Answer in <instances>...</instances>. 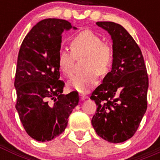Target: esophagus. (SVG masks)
Masks as SVG:
<instances>
[{
  "mask_svg": "<svg viewBox=\"0 0 160 160\" xmlns=\"http://www.w3.org/2000/svg\"><path fill=\"white\" fill-rule=\"evenodd\" d=\"M79 96L81 98V100H85L86 98H87V96L84 94V93H79Z\"/></svg>",
  "mask_w": 160,
  "mask_h": 160,
  "instance_id": "34e87169",
  "label": "esophagus"
}]
</instances>
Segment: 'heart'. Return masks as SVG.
<instances>
[{
    "label": "heart",
    "instance_id": "heart-1",
    "mask_svg": "<svg viewBox=\"0 0 160 160\" xmlns=\"http://www.w3.org/2000/svg\"><path fill=\"white\" fill-rule=\"evenodd\" d=\"M71 52L61 49L58 63L61 72L70 77L73 73L74 58L86 57L84 73L76 74L70 81L69 86L78 92H87L98 83L99 75H106L113 64V51L108 45L103 43L98 36L90 30L79 32L70 41Z\"/></svg>",
    "mask_w": 160,
    "mask_h": 160
}]
</instances>
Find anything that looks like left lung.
I'll return each instance as SVG.
<instances>
[{"instance_id":"obj_1","label":"left lung","mask_w":160,"mask_h":160,"mask_svg":"<svg viewBox=\"0 0 160 160\" xmlns=\"http://www.w3.org/2000/svg\"><path fill=\"white\" fill-rule=\"evenodd\" d=\"M96 25L111 35L113 64L90 96L98 107L91 123L98 136L118 143L135 135L146 112L148 76L140 48L122 25Z\"/></svg>"}]
</instances>
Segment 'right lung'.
Masks as SVG:
<instances>
[{"label":"right lung","instance_id":"obj_1","mask_svg":"<svg viewBox=\"0 0 160 160\" xmlns=\"http://www.w3.org/2000/svg\"><path fill=\"white\" fill-rule=\"evenodd\" d=\"M71 24L49 18L34 25L22 43L14 87L16 109L28 135L39 142L50 141L66 129L68 118L78 104L77 91L63 94L58 56L62 33Z\"/></svg>","mask_w":160,"mask_h":160}]
</instances>
